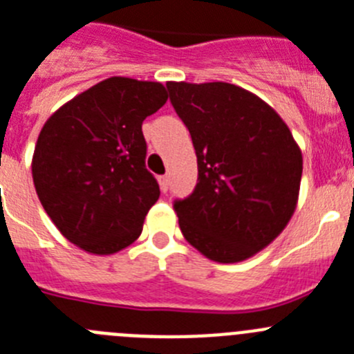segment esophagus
<instances>
[{"mask_svg":"<svg viewBox=\"0 0 354 354\" xmlns=\"http://www.w3.org/2000/svg\"><path fill=\"white\" fill-rule=\"evenodd\" d=\"M158 185H160V190L162 192H167V189H169V176L167 174H164V176H158Z\"/></svg>","mask_w":354,"mask_h":354,"instance_id":"1","label":"esophagus"}]
</instances>
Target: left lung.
<instances>
[{
	"label": "left lung",
	"instance_id": "obj_1",
	"mask_svg": "<svg viewBox=\"0 0 354 354\" xmlns=\"http://www.w3.org/2000/svg\"><path fill=\"white\" fill-rule=\"evenodd\" d=\"M189 129L197 185L174 201L185 240L216 263L256 256L284 231L300 194L301 158L284 120L229 82H167Z\"/></svg>",
	"mask_w": 354,
	"mask_h": 354
}]
</instances>
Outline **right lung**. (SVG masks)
<instances>
[{"label":"right lung","instance_id":"add662e5","mask_svg":"<svg viewBox=\"0 0 354 354\" xmlns=\"http://www.w3.org/2000/svg\"><path fill=\"white\" fill-rule=\"evenodd\" d=\"M165 102L160 82L109 77L42 127L31 160L35 190L70 243L109 256L138 240L160 196L145 164L142 122Z\"/></svg>","mask_w":354,"mask_h":354}]
</instances>
